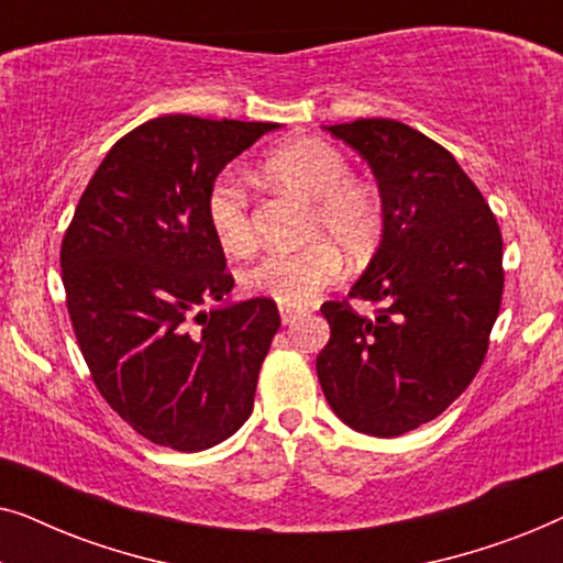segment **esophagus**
<instances>
[{
    "mask_svg": "<svg viewBox=\"0 0 563 563\" xmlns=\"http://www.w3.org/2000/svg\"><path fill=\"white\" fill-rule=\"evenodd\" d=\"M279 314H282V322H284V325H289V322H295V318L299 314V307L279 305Z\"/></svg>",
    "mask_w": 563,
    "mask_h": 563,
    "instance_id": "obj_1",
    "label": "esophagus"
}]
</instances>
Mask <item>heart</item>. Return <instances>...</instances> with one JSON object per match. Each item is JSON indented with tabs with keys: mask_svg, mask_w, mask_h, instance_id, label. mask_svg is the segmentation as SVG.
<instances>
[{
	"mask_svg": "<svg viewBox=\"0 0 563 563\" xmlns=\"http://www.w3.org/2000/svg\"><path fill=\"white\" fill-rule=\"evenodd\" d=\"M264 172L274 181L312 199L305 233L314 238L297 251H272L241 272V289L282 305L307 302L341 272L349 258H364L384 233V202L372 184L351 179V164L325 141H297L266 158ZM207 220L218 243L233 256L256 243L249 191L235 176L222 174L207 191ZM323 241L320 242L319 238Z\"/></svg>",
	"mask_w": 563,
	"mask_h": 563,
	"instance_id": "1",
	"label": "heart"
}]
</instances>
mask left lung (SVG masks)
<instances>
[{"instance_id": "8db88e82", "label": "left lung", "mask_w": 563, "mask_h": 563, "mask_svg": "<svg viewBox=\"0 0 563 563\" xmlns=\"http://www.w3.org/2000/svg\"><path fill=\"white\" fill-rule=\"evenodd\" d=\"M328 133L368 161L384 235L345 299L320 307L325 399L345 426L395 438L435 420L484 364L503 305V233L482 191L441 143L397 120H353ZM353 298L375 305L352 310Z\"/></svg>"}]
</instances>
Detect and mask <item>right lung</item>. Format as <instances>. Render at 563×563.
Listing matches in <instances>:
<instances>
[{
  "label": "right lung",
  "mask_w": 563,
  "mask_h": 563,
  "mask_svg": "<svg viewBox=\"0 0 563 563\" xmlns=\"http://www.w3.org/2000/svg\"><path fill=\"white\" fill-rule=\"evenodd\" d=\"M276 122L164 114L112 145L60 243L76 341L107 405L151 443L205 451L249 420L279 330L268 297L233 289L207 220L218 174Z\"/></svg>",
  "instance_id": "1"
}]
</instances>
